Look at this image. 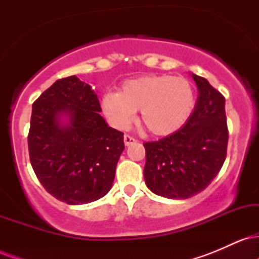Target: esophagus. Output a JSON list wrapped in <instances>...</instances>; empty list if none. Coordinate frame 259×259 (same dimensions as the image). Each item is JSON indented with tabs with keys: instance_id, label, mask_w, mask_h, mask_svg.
Here are the masks:
<instances>
[{
	"instance_id": "obj_1",
	"label": "esophagus",
	"mask_w": 259,
	"mask_h": 259,
	"mask_svg": "<svg viewBox=\"0 0 259 259\" xmlns=\"http://www.w3.org/2000/svg\"><path fill=\"white\" fill-rule=\"evenodd\" d=\"M134 142H136V140L133 138V136L130 135H124V144H125V146H129V145L134 144Z\"/></svg>"
}]
</instances>
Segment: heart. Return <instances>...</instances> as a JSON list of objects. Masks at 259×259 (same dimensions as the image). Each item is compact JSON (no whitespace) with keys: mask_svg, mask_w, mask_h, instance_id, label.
<instances>
[{"mask_svg":"<svg viewBox=\"0 0 259 259\" xmlns=\"http://www.w3.org/2000/svg\"><path fill=\"white\" fill-rule=\"evenodd\" d=\"M196 96L191 82L181 76L151 74L125 80L118 94L102 97V109L117 127L132 123L135 112L153 135H170L181 129L195 109Z\"/></svg>","mask_w":259,"mask_h":259,"instance_id":"heart-1","label":"heart"}]
</instances>
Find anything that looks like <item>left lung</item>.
<instances>
[{
  "instance_id": "1",
  "label": "left lung",
  "mask_w": 259,
  "mask_h": 259,
  "mask_svg": "<svg viewBox=\"0 0 259 259\" xmlns=\"http://www.w3.org/2000/svg\"><path fill=\"white\" fill-rule=\"evenodd\" d=\"M198 89L196 107L180 130L158 141L145 142L146 185L167 198L200 194L219 173L227 157L225 99L207 79L192 74Z\"/></svg>"
}]
</instances>
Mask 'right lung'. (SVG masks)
I'll return each instance as SVG.
<instances>
[{
	"mask_svg": "<svg viewBox=\"0 0 259 259\" xmlns=\"http://www.w3.org/2000/svg\"><path fill=\"white\" fill-rule=\"evenodd\" d=\"M100 112L96 92L75 75L57 80L32 105V169L45 190L68 204L99 200L114 180L124 134L107 125Z\"/></svg>",
	"mask_w": 259,
	"mask_h": 259,
	"instance_id": "add662e5",
	"label": "right lung"
}]
</instances>
